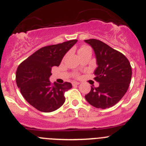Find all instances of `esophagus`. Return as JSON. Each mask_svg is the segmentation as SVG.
Segmentation results:
<instances>
[{"instance_id": "obj_1", "label": "esophagus", "mask_w": 146, "mask_h": 146, "mask_svg": "<svg viewBox=\"0 0 146 146\" xmlns=\"http://www.w3.org/2000/svg\"><path fill=\"white\" fill-rule=\"evenodd\" d=\"M80 83H79V82H77V81L72 82V84H73V86H78V85H79Z\"/></svg>"}]
</instances>
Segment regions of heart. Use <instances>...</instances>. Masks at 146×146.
Instances as JSON below:
<instances>
[{"label": "heart", "mask_w": 146, "mask_h": 146, "mask_svg": "<svg viewBox=\"0 0 146 146\" xmlns=\"http://www.w3.org/2000/svg\"><path fill=\"white\" fill-rule=\"evenodd\" d=\"M88 48H90L89 47H87V46H83V47H82L80 49V50H78V51H80V50H86V49H88Z\"/></svg>", "instance_id": "obj_1"}]
</instances>
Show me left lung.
Segmentation results:
<instances>
[{"label":"left lung","instance_id":"8db88e82","mask_svg":"<svg viewBox=\"0 0 146 146\" xmlns=\"http://www.w3.org/2000/svg\"><path fill=\"white\" fill-rule=\"evenodd\" d=\"M94 51L97 68L94 79L99 83L91 87L85 98L91 106L106 109L116 104L128 90L132 69L127 58L103 42L96 39L85 40Z\"/></svg>","mask_w":146,"mask_h":146}]
</instances>
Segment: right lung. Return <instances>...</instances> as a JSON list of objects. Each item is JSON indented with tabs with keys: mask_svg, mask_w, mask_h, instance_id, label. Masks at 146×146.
I'll return each instance as SVG.
<instances>
[{
	"mask_svg": "<svg viewBox=\"0 0 146 146\" xmlns=\"http://www.w3.org/2000/svg\"><path fill=\"white\" fill-rule=\"evenodd\" d=\"M77 41L71 40L41 48L18 66L15 73L17 86L26 101L38 111L52 112L64 103L65 92L71 88L72 84L54 82L52 86L49 78L52 67L60 64Z\"/></svg>",
	"mask_w": 146,
	"mask_h": 146,
	"instance_id": "right-lung-1",
	"label": "right lung"
}]
</instances>
